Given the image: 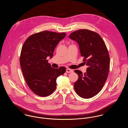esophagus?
I'll list each match as a JSON object with an SVG mask.
<instances>
[{"instance_id": "obj_1", "label": "esophagus", "mask_w": 128, "mask_h": 128, "mask_svg": "<svg viewBox=\"0 0 128 128\" xmlns=\"http://www.w3.org/2000/svg\"><path fill=\"white\" fill-rule=\"evenodd\" d=\"M66 72L67 73L72 72H73V70H71V69H70V68H68V69H66Z\"/></svg>"}]
</instances>
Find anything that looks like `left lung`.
<instances>
[{
  "label": "left lung",
  "instance_id": "left-lung-1",
  "mask_svg": "<svg viewBox=\"0 0 128 128\" xmlns=\"http://www.w3.org/2000/svg\"><path fill=\"white\" fill-rule=\"evenodd\" d=\"M68 37L78 43L83 62L88 66L84 73L74 70L78 75L74 90L80 97L91 98L101 91L107 79L110 66L108 49L98 34L88 30L74 32Z\"/></svg>",
  "mask_w": 128,
  "mask_h": 128
}]
</instances>
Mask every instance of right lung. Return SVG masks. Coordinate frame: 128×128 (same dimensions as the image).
I'll return each mask as SVG.
<instances>
[{
  "mask_svg": "<svg viewBox=\"0 0 128 128\" xmlns=\"http://www.w3.org/2000/svg\"><path fill=\"white\" fill-rule=\"evenodd\" d=\"M66 36V33L43 31L28 37L23 44L20 66L27 85L37 95L46 96L53 93L56 78L66 71L64 66L53 68L46 60L53 56L56 46Z\"/></svg>",
  "mask_w": 128,
  "mask_h": 128,
  "instance_id": "right-lung-1",
  "label": "right lung"
}]
</instances>
